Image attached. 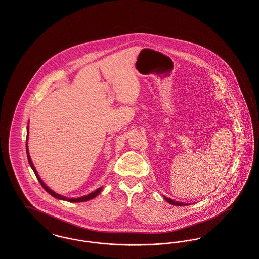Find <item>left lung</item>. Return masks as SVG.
I'll list each match as a JSON object with an SVG mask.
<instances>
[{"label":"left lung","instance_id":"1","mask_svg":"<svg viewBox=\"0 0 259 259\" xmlns=\"http://www.w3.org/2000/svg\"><path fill=\"white\" fill-rule=\"evenodd\" d=\"M165 198V200H166L168 203H170L171 205H175V206H187V204H185V203H182V202H178V201H174V200L170 199V198Z\"/></svg>","mask_w":259,"mask_h":259}]
</instances>
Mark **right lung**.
Segmentation results:
<instances>
[{
	"mask_svg": "<svg viewBox=\"0 0 259 259\" xmlns=\"http://www.w3.org/2000/svg\"><path fill=\"white\" fill-rule=\"evenodd\" d=\"M28 134H29V128H27V139H26V142L28 141ZM26 152H27V157H28V161H29V164H30V166H31V168L33 169V171L35 172V175H36V177H37V180H38V182H39V184L40 185L45 188V190L46 191H48L49 193H50L51 196H53V197L57 198V199H61V200H65V201H68V202H85V201H88V200H90V199H93L94 197H96L97 195H98L99 193H100V191L102 190V187H100L98 188L97 190H95L94 192H92V193H89L88 195L87 196H83V197H79V198H67L65 197V196H62L60 194H57V193H55L54 191H52L51 189H50L49 186H47V185L44 184V182L41 181V179L39 178V176H38V174H37V170H36V168L34 167V165H33V162L31 160V158H30V155H29V151H28V145H27V143H26Z\"/></svg>",
	"mask_w": 259,
	"mask_h": 259,
	"instance_id": "obj_1",
	"label": "right lung"
}]
</instances>
